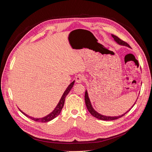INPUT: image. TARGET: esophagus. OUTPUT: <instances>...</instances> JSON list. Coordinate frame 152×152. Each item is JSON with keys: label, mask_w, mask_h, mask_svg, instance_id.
Instances as JSON below:
<instances>
[{"label": "esophagus", "mask_w": 152, "mask_h": 152, "mask_svg": "<svg viewBox=\"0 0 152 152\" xmlns=\"http://www.w3.org/2000/svg\"><path fill=\"white\" fill-rule=\"evenodd\" d=\"M84 79L85 78H84V75H81V74H78L76 77V81L77 83H80L84 81Z\"/></svg>", "instance_id": "obj_1"}]
</instances>
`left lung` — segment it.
Listing matches in <instances>:
<instances>
[{
	"label": "left lung",
	"mask_w": 152,
	"mask_h": 152,
	"mask_svg": "<svg viewBox=\"0 0 152 152\" xmlns=\"http://www.w3.org/2000/svg\"><path fill=\"white\" fill-rule=\"evenodd\" d=\"M111 36H112V37H113L115 41H116L118 44L121 45H123V46H126V47H128L129 48H131L130 45L126 43V42L122 41V40L121 39H119L118 37H117L116 36H115L113 34H111ZM85 102H86V107L87 108V110H88V111H89V113L94 117H95L97 119H100V120H104V121H111V120H115V119H117L119 118H121L122 116H123L125 114H126L128 111H129L131 110V109L134 107V105L135 104V102L134 104H133L132 107L128 110L127 111L126 113H124V114L121 115H119V116H104V115H102L100 113H99L98 112H97L96 111H95L92 106V104L91 103V101L89 100V96H88V93H87V91H86L85 92Z\"/></svg>",
	"instance_id": "1"
}]
</instances>
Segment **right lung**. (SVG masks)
Returning <instances> with one entry per match:
<instances>
[{"label":"right lung","mask_w":152,"mask_h":152,"mask_svg":"<svg viewBox=\"0 0 152 152\" xmlns=\"http://www.w3.org/2000/svg\"><path fill=\"white\" fill-rule=\"evenodd\" d=\"M74 84H75V81L72 82L68 86V87H67V89L65 90V92L63 93L62 97H61V99H60L58 103L57 104V107H55V108L54 109V110L52 111V112H51L50 114L47 115L45 117H43V118H33V117L27 115L26 114H25V113L23 112V111L21 110H20V109L19 110L23 115H25L26 116L31 119L32 120H34V121H37V122H41V123H46V122H48V121H50L52 120V119H54L55 118L57 117V116H58L59 114L60 113L61 111V110H62V108L64 106V103H65V98L66 97V95L68 94V93L71 91V89L72 87H73Z\"/></svg>","instance_id":"right-lung-1"}]
</instances>
